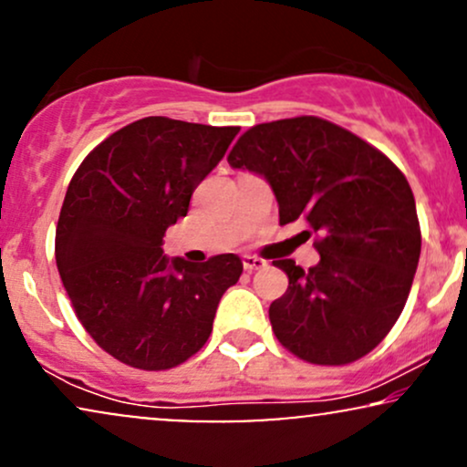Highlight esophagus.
Here are the masks:
<instances>
[{"mask_svg": "<svg viewBox=\"0 0 467 467\" xmlns=\"http://www.w3.org/2000/svg\"><path fill=\"white\" fill-rule=\"evenodd\" d=\"M243 266H244V270H249V273H253V270H262V268H266V262H264L262 257H255V255H244V257H243Z\"/></svg>", "mask_w": 467, "mask_h": 467, "instance_id": "1", "label": "esophagus"}]
</instances>
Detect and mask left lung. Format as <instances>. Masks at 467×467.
Listing matches in <instances>:
<instances>
[{"instance_id":"obj_1","label":"left lung","mask_w":467,"mask_h":467,"mask_svg":"<svg viewBox=\"0 0 467 467\" xmlns=\"http://www.w3.org/2000/svg\"><path fill=\"white\" fill-rule=\"evenodd\" d=\"M227 162L257 172L279 203V223L303 218L320 262H273L290 279L270 303L275 336L303 361L344 366L388 336L416 275V199L399 166L353 131L318 117L244 131Z\"/></svg>"}]
</instances>
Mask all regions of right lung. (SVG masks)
<instances>
[{
  "label": "right lung",
  "instance_id": "1",
  "mask_svg": "<svg viewBox=\"0 0 467 467\" xmlns=\"http://www.w3.org/2000/svg\"><path fill=\"white\" fill-rule=\"evenodd\" d=\"M238 131L147 117L108 136L75 171L56 227L57 273L75 316L114 359L169 370L210 337L243 262L234 253L169 260L162 238Z\"/></svg>",
  "mask_w": 467,
  "mask_h": 467
}]
</instances>
